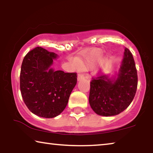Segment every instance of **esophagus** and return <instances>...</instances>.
<instances>
[{
  "mask_svg": "<svg viewBox=\"0 0 153 153\" xmlns=\"http://www.w3.org/2000/svg\"><path fill=\"white\" fill-rule=\"evenodd\" d=\"M85 79V76H84V75L82 74H79L78 75H77V80H81V79Z\"/></svg>",
  "mask_w": 153,
  "mask_h": 153,
  "instance_id": "esophagus-1",
  "label": "esophagus"
}]
</instances>
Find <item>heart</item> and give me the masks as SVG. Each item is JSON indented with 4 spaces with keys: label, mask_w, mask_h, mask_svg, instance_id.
<instances>
[{
    "label": "heart",
    "mask_w": 153,
    "mask_h": 153,
    "mask_svg": "<svg viewBox=\"0 0 153 153\" xmlns=\"http://www.w3.org/2000/svg\"><path fill=\"white\" fill-rule=\"evenodd\" d=\"M102 55V51L101 50H100V49H96V50L92 51L90 58L88 59L86 61H84L82 60L78 61L79 66L83 69L87 68L88 67L92 65L96 61L99 60V59L101 58Z\"/></svg>",
    "instance_id": "heart-1"
}]
</instances>
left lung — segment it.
Listing matches in <instances>:
<instances>
[{
	"label": "left lung",
	"mask_w": 153,
	"mask_h": 153,
	"mask_svg": "<svg viewBox=\"0 0 153 153\" xmlns=\"http://www.w3.org/2000/svg\"><path fill=\"white\" fill-rule=\"evenodd\" d=\"M138 75L133 55L125 48L123 59L117 79L111 80L98 73L90 82L89 102L98 115L113 116L129 107L135 97Z\"/></svg>",
	"instance_id": "1"
}]
</instances>
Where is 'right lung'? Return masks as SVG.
<instances>
[{"mask_svg": "<svg viewBox=\"0 0 153 153\" xmlns=\"http://www.w3.org/2000/svg\"><path fill=\"white\" fill-rule=\"evenodd\" d=\"M55 53L42 47L28 52L20 72V90L25 105L39 117L53 118L63 112L77 83V73L54 71Z\"/></svg>", "mask_w": 153, "mask_h": 153, "instance_id": "right-lung-1", "label": "right lung"}]
</instances>
